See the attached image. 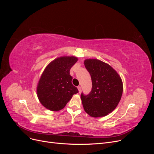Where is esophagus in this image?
<instances>
[{"mask_svg":"<svg viewBox=\"0 0 154 154\" xmlns=\"http://www.w3.org/2000/svg\"><path fill=\"white\" fill-rule=\"evenodd\" d=\"M78 91L79 92H80L82 91V87L80 86H78Z\"/></svg>","mask_w":154,"mask_h":154,"instance_id":"1","label":"esophagus"}]
</instances>
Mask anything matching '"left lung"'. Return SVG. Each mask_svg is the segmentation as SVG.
<instances>
[{
	"mask_svg": "<svg viewBox=\"0 0 154 154\" xmlns=\"http://www.w3.org/2000/svg\"><path fill=\"white\" fill-rule=\"evenodd\" d=\"M84 64L91 74L92 86L89 94L82 92L83 109L92 117H103L119 103L123 93L122 79L112 67L99 60L87 59Z\"/></svg>",
	"mask_w": 154,
	"mask_h": 154,
	"instance_id": "left-lung-1",
	"label": "left lung"
}]
</instances>
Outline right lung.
<instances>
[{"instance_id": "add662e5", "label": "right lung", "mask_w": 154, "mask_h": 154, "mask_svg": "<svg viewBox=\"0 0 154 154\" xmlns=\"http://www.w3.org/2000/svg\"><path fill=\"white\" fill-rule=\"evenodd\" d=\"M74 57H63L54 60L44 70L37 87V95L45 108L58 111L62 109L73 94L78 92L72 84L70 69L77 62Z\"/></svg>"}]
</instances>
